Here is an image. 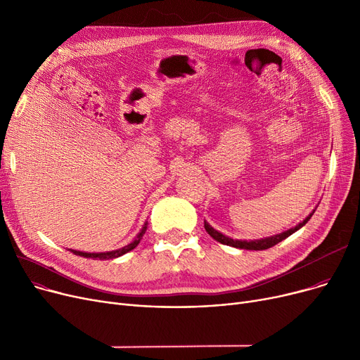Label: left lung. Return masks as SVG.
I'll return each mask as SVG.
<instances>
[{
  "mask_svg": "<svg viewBox=\"0 0 360 360\" xmlns=\"http://www.w3.org/2000/svg\"><path fill=\"white\" fill-rule=\"evenodd\" d=\"M312 214H314V212H312L304 221L299 223L297 226H295V228H292V229H289V231H286V232H283V233H280V235H276V236H271V238H266V239H259V240H250V242H248V240H235V239H232V238L224 236V235H221L220 232L214 231V229L212 228V226H210L209 223H207V221H204V228H205L207 232H209V235H210L213 239H216L217 242H220V243H223V245H229V247L240 248V250L262 251V250H269V248L274 247V245H277L278 242H281L283 239L289 238L292 233H295L297 229H300L302 226L307 224L308 220L312 217Z\"/></svg>",
  "mask_w": 360,
  "mask_h": 360,
  "instance_id": "left-lung-1",
  "label": "left lung"
}]
</instances>
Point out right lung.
Listing matches in <instances>:
<instances>
[{"mask_svg":"<svg viewBox=\"0 0 360 360\" xmlns=\"http://www.w3.org/2000/svg\"><path fill=\"white\" fill-rule=\"evenodd\" d=\"M146 229H147V223L144 224V228H143V231L137 235V238L132 240L131 243H128L127 247H124V248H121V250H117V251H110V252H99V254H90V252H82V251H74V250H71V252L72 254H75V255H80V257H84V258H94V259H112V258H118V257H121V255H124V254H127V252H129L131 250H134L137 245L140 243V240H141V238H143V235L146 233Z\"/></svg>","mask_w":360,"mask_h":360,"instance_id":"obj_1","label":"right lung"}]
</instances>
